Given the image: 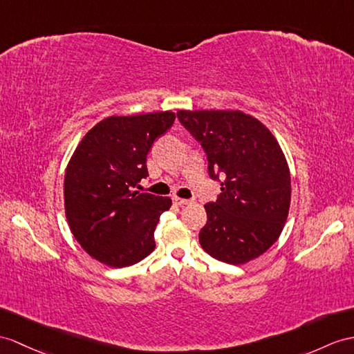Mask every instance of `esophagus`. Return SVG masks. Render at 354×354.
<instances>
[{"instance_id": "esophagus-1", "label": "esophagus", "mask_w": 354, "mask_h": 354, "mask_svg": "<svg viewBox=\"0 0 354 354\" xmlns=\"http://www.w3.org/2000/svg\"><path fill=\"white\" fill-rule=\"evenodd\" d=\"M172 201H174V204H176V205H186V204L191 203L189 200H186V198H178V196H174V198H172Z\"/></svg>"}]
</instances>
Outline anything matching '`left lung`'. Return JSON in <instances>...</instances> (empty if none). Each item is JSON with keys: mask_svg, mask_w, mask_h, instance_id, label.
<instances>
[{"mask_svg": "<svg viewBox=\"0 0 354 354\" xmlns=\"http://www.w3.org/2000/svg\"><path fill=\"white\" fill-rule=\"evenodd\" d=\"M177 117L222 186L218 200L204 205L203 249L234 266L260 257L278 240L290 209V171L278 141L242 111H178Z\"/></svg>", "mask_w": 354, "mask_h": 354, "instance_id": "1", "label": "left lung"}]
</instances>
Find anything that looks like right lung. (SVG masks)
<instances>
[{"label": "right lung", "instance_id": "obj_1", "mask_svg": "<svg viewBox=\"0 0 354 354\" xmlns=\"http://www.w3.org/2000/svg\"><path fill=\"white\" fill-rule=\"evenodd\" d=\"M174 112L108 117L82 138L64 177L66 218L85 251L111 267L132 266L153 252L154 230L169 198L138 192L149 176L153 142Z\"/></svg>", "mask_w": 354, "mask_h": 354}]
</instances>
